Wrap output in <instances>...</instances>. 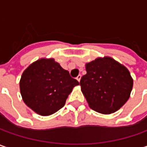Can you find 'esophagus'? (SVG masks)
I'll return each instance as SVG.
<instances>
[{"mask_svg": "<svg viewBox=\"0 0 147 147\" xmlns=\"http://www.w3.org/2000/svg\"><path fill=\"white\" fill-rule=\"evenodd\" d=\"M76 79L78 81V82H80V80H81V75L79 74V75L76 78Z\"/></svg>", "mask_w": 147, "mask_h": 147, "instance_id": "esophagus-1", "label": "esophagus"}]
</instances>
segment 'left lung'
I'll use <instances>...</instances> for the list:
<instances>
[{
  "instance_id": "left-lung-1",
  "label": "left lung",
  "mask_w": 147,
  "mask_h": 147,
  "mask_svg": "<svg viewBox=\"0 0 147 147\" xmlns=\"http://www.w3.org/2000/svg\"><path fill=\"white\" fill-rule=\"evenodd\" d=\"M80 81L89 107L109 115L119 110L130 97L133 79L124 65L109 56L98 57L86 65Z\"/></svg>"
}]
</instances>
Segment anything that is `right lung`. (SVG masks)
<instances>
[{
    "mask_svg": "<svg viewBox=\"0 0 147 147\" xmlns=\"http://www.w3.org/2000/svg\"><path fill=\"white\" fill-rule=\"evenodd\" d=\"M78 84L53 58H42L24 71L20 89L24 102L31 110L48 116L65 105L73 88Z\"/></svg>",
    "mask_w": 147,
    "mask_h": 147,
    "instance_id": "1",
    "label": "right lung"
}]
</instances>
